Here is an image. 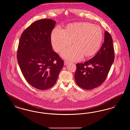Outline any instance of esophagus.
I'll list each match as a JSON object with an SVG mask.
<instances>
[{
	"label": "esophagus",
	"mask_w": 130,
	"mask_h": 130,
	"mask_svg": "<svg viewBox=\"0 0 130 130\" xmlns=\"http://www.w3.org/2000/svg\"><path fill=\"white\" fill-rule=\"evenodd\" d=\"M68 63H69V62H68V61H64V65L67 64Z\"/></svg>",
	"instance_id": "esophagus-1"
}]
</instances>
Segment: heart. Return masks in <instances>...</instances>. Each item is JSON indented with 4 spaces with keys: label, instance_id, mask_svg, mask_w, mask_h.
I'll return each mask as SVG.
<instances>
[{
    "label": "heart",
    "instance_id": "1",
    "mask_svg": "<svg viewBox=\"0 0 130 130\" xmlns=\"http://www.w3.org/2000/svg\"><path fill=\"white\" fill-rule=\"evenodd\" d=\"M100 27L86 22L68 24L63 30L55 28L51 35V43L56 52H60L71 44L62 55L70 61H79L83 58L94 55L100 47L103 40Z\"/></svg>",
    "mask_w": 130,
    "mask_h": 130
}]
</instances>
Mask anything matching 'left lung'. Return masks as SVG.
<instances>
[{
    "instance_id": "1",
    "label": "left lung",
    "mask_w": 130,
    "mask_h": 130,
    "mask_svg": "<svg viewBox=\"0 0 130 130\" xmlns=\"http://www.w3.org/2000/svg\"><path fill=\"white\" fill-rule=\"evenodd\" d=\"M104 42L92 59L76 64L74 78L82 89H92L100 86L108 75L115 59L113 41L109 33L105 32Z\"/></svg>"
}]
</instances>
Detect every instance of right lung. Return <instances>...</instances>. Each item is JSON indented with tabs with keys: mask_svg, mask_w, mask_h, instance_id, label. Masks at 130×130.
I'll return each instance as SVG.
<instances>
[{
	"mask_svg": "<svg viewBox=\"0 0 130 130\" xmlns=\"http://www.w3.org/2000/svg\"><path fill=\"white\" fill-rule=\"evenodd\" d=\"M56 22L51 19L36 21L21 36L17 60L25 80L40 90L55 85L64 62L52 47L51 34Z\"/></svg>",
	"mask_w": 130,
	"mask_h": 130,
	"instance_id": "obj_1",
	"label": "right lung"
}]
</instances>
